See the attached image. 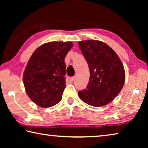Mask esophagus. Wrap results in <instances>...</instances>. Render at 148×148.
<instances>
[{"instance_id":"obj_1","label":"esophagus","mask_w":148,"mask_h":148,"mask_svg":"<svg viewBox=\"0 0 148 148\" xmlns=\"http://www.w3.org/2000/svg\"><path fill=\"white\" fill-rule=\"evenodd\" d=\"M75 78H76V77H75V76L70 77V78H69V81H70V82H73L74 80L75 79Z\"/></svg>"}]
</instances>
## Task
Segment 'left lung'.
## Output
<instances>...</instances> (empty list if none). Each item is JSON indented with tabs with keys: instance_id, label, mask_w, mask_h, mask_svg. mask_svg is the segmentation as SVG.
<instances>
[{
	"instance_id": "obj_1",
	"label": "left lung",
	"mask_w": 148,
	"mask_h": 148,
	"mask_svg": "<svg viewBox=\"0 0 148 148\" xmlns=\"http://www.w3.org/2000/svg\"><path fill=\"white\" fill-rule=\"evenodd\" d=\"M78 45L90 71L88 85L78 92L79 97L92 106L106 105L123 87V65L116 52L104 42L87 40L79 42Z\"/></svg>"
}]
</instances>
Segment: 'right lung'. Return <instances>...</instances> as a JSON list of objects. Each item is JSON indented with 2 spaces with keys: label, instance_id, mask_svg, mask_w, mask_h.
Listing matches in <instances>:
<instances>
[{
  "label": "right lung",
  "instance_id": "add662e5",
  "mask_svg": "<svg viewBox=\"0 0 148 148\" xmlns=\"http://www.w3.org/2000/svg\"><path fill=\"white\" fill-rule=\"evenodd\" d=\"M73 44L49 42L38 47L30 58L23 73L27 95L42 108L51 107L61 101L66 87L64 59Z\"/></svg>",
  "mask_w": 148,
  "mask_h": 148
}]
</instances>
